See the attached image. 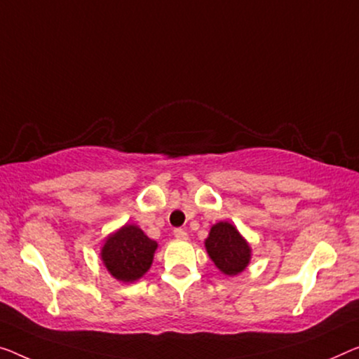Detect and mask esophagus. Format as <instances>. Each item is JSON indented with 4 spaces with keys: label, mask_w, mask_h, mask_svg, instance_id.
<instances>
[{
    "label": "esophagus",
    "mask_w": 359,
    "mask_h": 359,
    "mask_svg": "<svg viewBox=\"0 0 359 359\" xmlns=\"http://www.w3.org/2000/svg\"><path fill=\"white\" fill-rule=\"evenodd\" d=\"M174 235H175V238H179V240H187V238H189V235H187L185 229H175Z\"/></svg>",
    "instance_id": "1"
}]
</instances>
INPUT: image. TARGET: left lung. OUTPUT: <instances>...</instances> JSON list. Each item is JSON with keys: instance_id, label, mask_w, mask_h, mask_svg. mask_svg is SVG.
I'll return each mask as SVG.
<instances>
[{"instance_id": "1", "label": "left lung", "mask_w": 359, "mask_h": 359, "mask_svg": "<svg viewBox=\"0 0 359 359\" xmlns=\"http://www.w3.org/2000/svg\"><path fill=\"white\" fill-rule=\"evenodd\" d=\"M205 247L212 263L222 274L237 276L247 269L251 259V248L237 227L222 221L214 224L205 240Z\"/></svg>"}]
</instances>
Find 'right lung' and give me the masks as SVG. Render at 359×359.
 Instances as JSON below:
<instances>
[{
    "label": "right lung",
    "instance_id": "right-lung-1",
    "mask_svg": "<svg viewBox=\"0 0 359 359\" xmlns=\"http://www.w3.org/2000/svg\"><path fill=\"white\" fill-rule=\"evenodd\" d=\"M158 243L148 238L140 227L126 224L111 233L101 248V261L114 279L135 282L151 267Z\"/></svg>",
    "mask_w": 359,
    "mask_h": 359
}]
</instances>
